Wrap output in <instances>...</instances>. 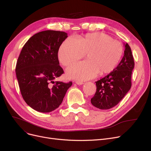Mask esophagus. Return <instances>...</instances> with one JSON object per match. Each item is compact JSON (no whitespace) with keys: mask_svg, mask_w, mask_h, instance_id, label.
Wrapping results in <instances>:
<instances>
[{"mask_svg":"<svg viewBox=\"0 0 151 151\" xmlns=\"http://www.w3.org/2000/svg\"><path fill=\"white\" fill-rule=\"evenodd\" d=\"M75 83L78 84V85H81V84H83L84 83L83 81H76Z\"/></svg>","mask_w":151,"mask_h":151,"instance_id":"obj_1","label":"esophagus"}]
</instances>
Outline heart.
<instances>
[{
	"instance_id": "b5f03b06",
	"label": "heart",
	"mask_w": 151,
	"mask_h": 151,
	"mask_svg": "<svg viewBox=\"0 0 151 151\" xmlns=\"http://www.w3.org/2000/svg\"><path fill=\"white\" fill-rule=\"evenodd\" d=\"M123 47L119 41L107 35L88 34L76 39L68 37L61 44L58 58L64 66L76 62L86 54L88 60L72 65L67 70L70 78L87 80L113 71L120 62Z\"/></svg>"
}]
</instances>
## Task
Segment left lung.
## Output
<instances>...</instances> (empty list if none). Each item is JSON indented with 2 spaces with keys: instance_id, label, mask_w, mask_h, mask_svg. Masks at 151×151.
<instances>
[{
  "instance_id": "1",
  "label": "left lung",
  "mask_w": 151,
  "mask_h": 151,
  "mask_svg": "<svg viewBox=\"0 0 151 151\" xmlns=\"http://www.w3.org/2000/svg\"><path fill=\"white\" fill-rule=\"evenodd\" d=\"M119 65L109 75L96 82V92L91 104L99 109L112 108L120 102L132 87V75L134 67L133 56L128 43Z\"/></svg>"
}]
</instances>
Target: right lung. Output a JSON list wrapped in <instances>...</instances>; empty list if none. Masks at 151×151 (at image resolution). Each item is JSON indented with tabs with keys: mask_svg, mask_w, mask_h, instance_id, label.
I'll return each mask as SVG.
<instances>
[{
	"mask_svg": "<svg viewBox=\"0 0 151 151\" xmlns=\"http://www.w3.org/2000/svg\"><path fill=\"white\" fill-rule=\"evenodd\" d=\"M67 35L53 30L37 32L25 43L18 57L15 71L22 96L37 112L47 113L57 109L72 85L71 81H54L64 72L58 51Z\"/></svg>",
	"mask_w": 151,
	"mask_h": 151,
	"instance_id": "1",
	"label": "right lung"
}]
</instances>
